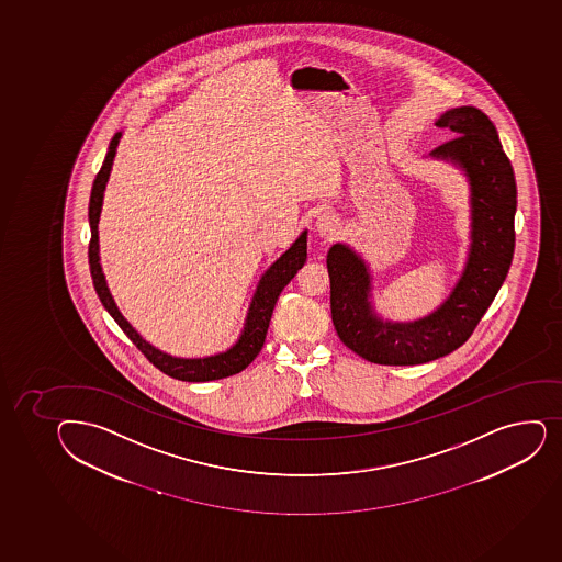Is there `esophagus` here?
<instances>
[{"instance_id": "esophagus-1", "label": "esophagus", "mask_w": 562, "mask_h": 562, "mask_svg": "<svg viewBox=\"0 0 562 562\" xmlns=\"http://www.w3.org/2000/svg\"><path fill=\"white\" fill-rule=\"evenodd\" d=\"M315 228H317L321 236H334V234H339L341 223L331 212H323V214H318L317 221H315Z\"/></svg>"}]
</instances>
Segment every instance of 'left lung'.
Listing matches in <instances>:
<instances>
[{
	"mask_svg": "<svg viewBox=\"0 0 562 562\" xmlns=\"http://www.w3.org/2000/svg\"><path fill=\"white\" fill-rule=\"evenodd\" d=\"M437 127L451 128L456 136L431 155L458 162L472 186V249L450 299L409 325L382 323L369 304L371 280L363 261L339 244L326 258L337 336L371 363H428L461 347L480 325L513 261L516 182L498 131L475 106L446 112Z\"/></svg>",
	"mask_w": 562,
	"mask_h": 562,
	"instance_id": "obj_1",
	"label": "left lung"
}]
</instances>
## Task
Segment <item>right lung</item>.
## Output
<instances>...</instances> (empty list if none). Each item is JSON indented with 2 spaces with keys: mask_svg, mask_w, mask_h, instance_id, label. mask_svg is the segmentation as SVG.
Masks as SVG:
<instances>
[{
  "mask_svg": "<svg viewBox=\"0 0 562 562\" xmlns=\"http://www.w3.org/2000/svg\"><path fill=\"white\" fill-rule=\"evenodd\" d=\"M120 138H122V133L114 134V138L111 139L103 166H101L99 173L95 175V180H93L90 204H88V220H90V231H92L90 244H88V261H90V274H92L93 288H95L99 301L103 304L104 310L111 313L117 326L125 331V336L136 345L139 352L144 353L145 358L149 359V363L155 364L158 371H162L164 374H168L175 380H182V382H212V380L234 376L237 372L244 371L245 367H249L252 359L260 353L261 347L266 342L267 328H269V321H271L278 295L282 293L285 285L290 284L291 278L295 277L296 271L306 261V232H302V236L296 239L295 244L291 245V249L285 250L284 255L280 256L267 269L266 274L261 277L255 299H252V304L249 307L244 334L231 350L204 359L171 358L168 353L150 347L149 342H145L139 337L138 331L134 330L133 326L128 325L127 321L123 318L122 313L114 304L111 291L106 288L101 263H99V214H101V204H103L104 186H106V180L111 175Z\"/></svg>",
  "mask_w": 562,
  "mask_h": 562,
  "instance_id": "obj_1",
  "label": "right lung"
}]
</instances>
